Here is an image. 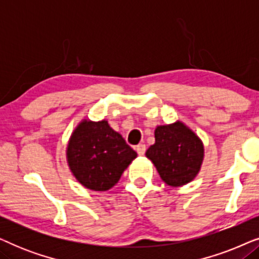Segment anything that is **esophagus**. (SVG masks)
Instances as JSON below:
<instances>
[{
  "label": "esophagus",
  "mask_w": 259,
  "mask_h": 259,
  "mask_svg": "<svg viewBox=\"0 0 259 259\" xmlns=\"http://www.w3.org/2000/svg\"><path fill=\"white\" fill-rule=\"evenodd\" d=\"M136 150H137V152H138V154H139V155H144L145 152H146V146H145L144 144H139V145H138V146H137Z\"/></svg>",
  "instance_id": "esophagus-1"
}]
</instances>
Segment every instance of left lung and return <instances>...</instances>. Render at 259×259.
I'll use <instances>...</instances> for the list:
<instances>
[{
    "label": "left lung",
    "mask_w": 259,
    "mask_h": 259,
    "mask_svg": "<svg viewBox=\"0 0 259 259\" xmlns=\"http://www.w3.org/2000/svg\"><path fill=\"white\" fill-rule=\"evenodd\" d=\"M155 143L146 151L160 178L172 187L191 183L200 171L204 145L200 138L182 121L158 126Z\"/></svg>",
    "instance_id": "obj_1"
}]
</instances>
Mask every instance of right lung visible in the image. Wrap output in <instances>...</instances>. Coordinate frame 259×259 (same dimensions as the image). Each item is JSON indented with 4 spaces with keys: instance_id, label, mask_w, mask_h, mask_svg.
<instances>
[{
    "instance_id": "add662e5",
    "label": "right lung",
    "mask_w": 259,
    "mask_h": 259,
    "mask_svg": "<svg viewBox=\"0 0 259 259\" xmlns=\"http://www.w3.org/2000/svg\"><path fill=\"white\" fill-rule=\"evenodd\" d=\"M137 155L107 120L83 119L73 131L66 150L70 172L93 191L112 189Z\"/></svg>"
}]
</instances>
